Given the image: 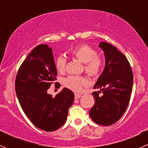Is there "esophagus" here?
<instances>
[{"label": "esophagus", "mask_w": 148, "mask_h": 148, "mask_svg": "<svg viewBox=\"0 0 148 148\" xmlns=\"http://www.w3.org/2000/svg\"><path fill=\"white\" fill-rule=\"evenodd\" d=\"M81 96H82L81 94H78V93L74 94V97H75V99H79V97H81Z\"/></svg>", "instance_id": "1"}]
</instances>
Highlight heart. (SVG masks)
<instances>
[{
	"label": "heart",
	"mask_w": 148,
	"mask_h": 148,
	"mask_svg": "<svg viewBox=\"0 0 148 148\" xmlns=\"http://www.w3.org/2000/svg\"><path fill=\"white\" fill-rule=\"evenodd\" d=\"M69 53L84 64V71L92 77H97L100 74L104 66V59L97 55L94 48L88 45L77 46L69 51ZM66 58L59 56L55 60V66L59 72H64L66 70ZM87 80L80 76H69L64 80V84L74 92H80L84 86L87 85Z\"/></svg>",
	"instance_id": "heart-1"
}]
</instances>
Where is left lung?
Wrapping results in <instances>:
<instances>
[{
	"instance_id": "left-lung-1",
	"label": "left lung",
	"mask_w": 148,
	"mask_h": 148,
	"mask_svg": "<svg viewBox=\"0 0 148 148\" xmlns=\"http://www.w3.org/2000/svg\"><path fill=\"white\" fill-rule=\"evenodd\" d=\"M99 46L104 52L105 66L94 86L100 91L92 93L95 103L89 115L95 123L109 126L120 120L127 108L133 74L126 56L114 46L101 42Z\"/></svg>"
}]
</instances>
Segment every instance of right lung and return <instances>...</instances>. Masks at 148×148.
<instances>
[{
    "mask_svg": "<svg viewBox=\"0 0 148 148\" xmlns=\"http://www.w3.org/2000/svg\"><path fill=\"white\" fill-rule=\"evenodd\" d=\"M56 75L52 49L41 44L21 65L15 82L16 95L26 117L47 132L56 130L65 123L74 99V93L67 88L55 97L47 93Z\"/></svg>",
    "mask_w": 148,
    "mask_h": 148,
    "instance_id": "add662e5",
    "label": "right lung"
}]
</instances>
